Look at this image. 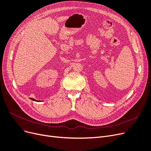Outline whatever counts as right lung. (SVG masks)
I'll list each match as a JSON object with an SVG mask.
<instances>
[{"mask_svg":"<svg viewBox=\"0 0 151 151\" xmlns=\"http://www.w3.org/2000/svg\"><path fill=\"white\" fill-rule=\"evenodd\" d=\"M31 99H32V100H33V101H37V100H35V99H33V98H31Z\"/></svg>","mask_w":151,"mask_h":151,"instance_id":"right-lung-1","label":"right lung"}]
</instances>
